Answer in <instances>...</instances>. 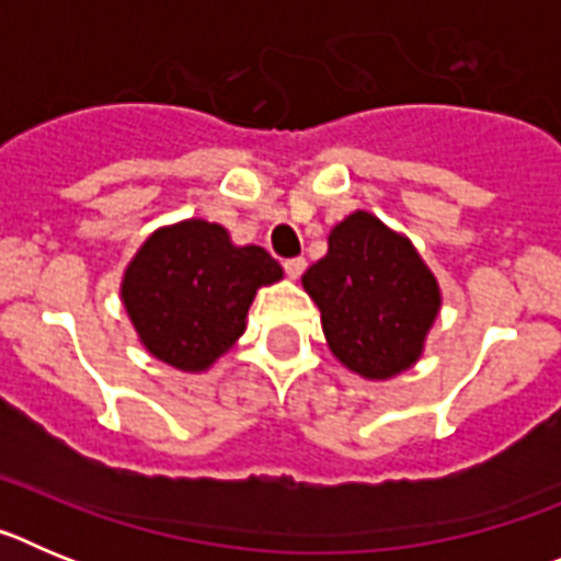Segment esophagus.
Segmentation results:
<instances>
[{
    "label": "esophagus",
    "instance_id": "1",
    "mask_svg": "<svg viewBox=\"0 0 561 561\" xmlns=\"http://www.w3.org/2000/svg\"><path fill=\"white\" fill-rule=\"evenodd\" d=\"M284 270H286V275L295 277V280H297V277L306 272V257H286Z\"/></svg>",
    "mask_w": 561,
    "mask_h": 561
}]
</instances>
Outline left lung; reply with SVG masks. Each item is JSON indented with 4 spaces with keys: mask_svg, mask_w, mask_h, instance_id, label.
I'll return each mask as SVG.
<instances>
[{
    "mask_svg": "<svg viewBox=\"0 0 561 561\" xmlns=\"http://www.w3.org/2000/svg\"><path fill=\"white\" fill-rule=\"evenodd\" d=\"M336 359L365 379L415 365L440 309V289L408 238L365 210L331 230L329 252L304 275Z\"/></svg>",
    "mask_w": 561,
    "mask_h": 561,
    "instance_id": "obj_1",
    "label": "left lung"
}]
</instances>
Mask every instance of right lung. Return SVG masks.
Listing matches in <instances>:
<instances>
[{"label": "right lung", "mask_w": 561, "mask_h": 561, "mask_svg": "<svg viewBox=\"0 0 561 561\" xmlns=\"http://www.w3.org/2000/svg\"><path fill=\"white\" fill-rule=\"evenodd\" d=\"M280 277L264 247H236L221 225L187 219L148 236L121 297L148 354L199 374L244 334L255 291Z\"/></svg>", "instance_id": "right-lung-1"}]
</instances>
